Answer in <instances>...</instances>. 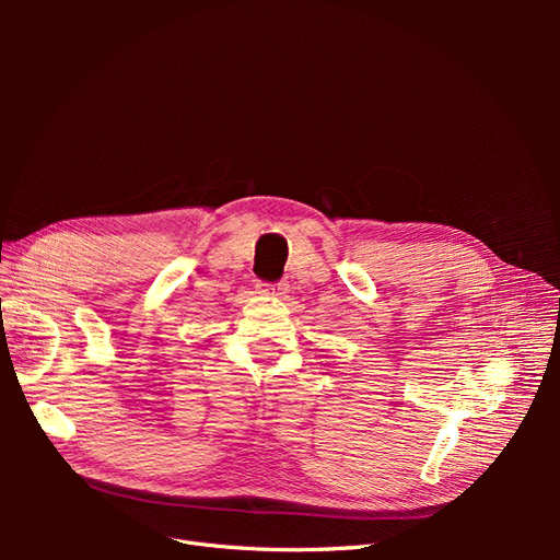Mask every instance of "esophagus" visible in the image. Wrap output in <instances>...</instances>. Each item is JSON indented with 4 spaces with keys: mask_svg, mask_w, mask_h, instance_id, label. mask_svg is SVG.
Wrapping results in <instances>:
<instances>
[{
    "mask_svg": "<svg viewBox=\"0 0 560 560\" xmlns=\"http://www.w3.org/2000/svg\"><path fill=\"white\" fill-rule=\"evenodd\" d=\"M259 294H268V296H284L287 294V287L282 282H276V284H259Z\"/></svg>",
    "mask_w": 560,
    "mask_h": 560,
    "instance_id": "obj_1",
    "label": "esophagus"
}]
</instances>
